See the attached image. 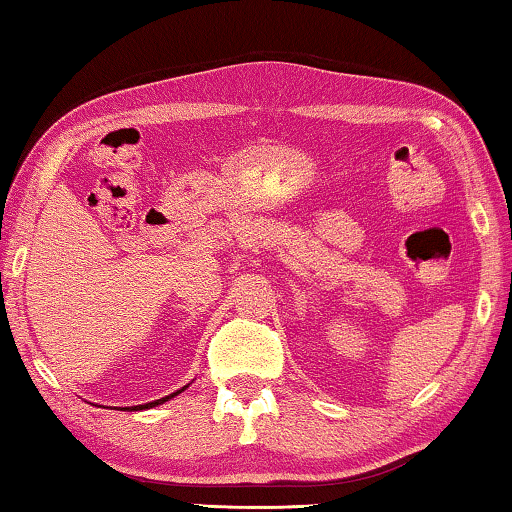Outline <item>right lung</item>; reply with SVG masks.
I'll return each mask as SVG.
<instances>
[{
	"mask_svg": "<svg viewBox=\"0 0 512 512\" xmlns=\"http://www.w3.org/2000/svg\"><path fill=\"white\" fill-rule=\"evenodd\" d=\"M186 387H189V385H184L182 389H177V392H173V394H168V396H164V399H157V401H150V403H143V405H132V408H123V410H129V412H132V410H150V408H154V405H161V403H166V401H170V399H173V396H177V394H182Z\"/></svg>",
	"mask_w": 512,
	"mask_h": 512,
	"instance_id": "right-lung-1",
	"label": "right lung"
}]
</instances>
